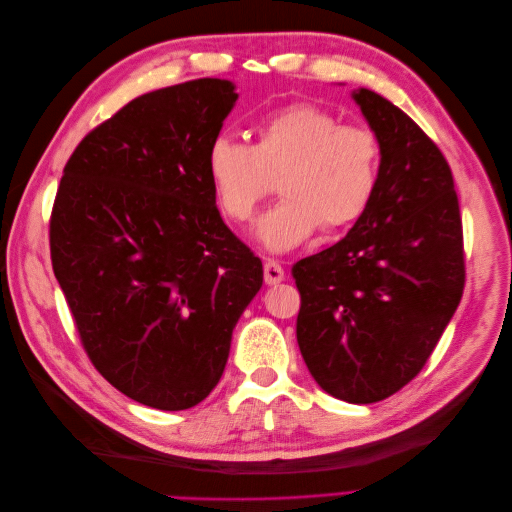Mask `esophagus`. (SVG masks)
<instances>
[{"label":"esophagus","mask_w":512,"mask_h":512,"mask_svg":"<svg viewBox=\"0 0 512 512\" xmlns=\"http://www.w3.org/2000/svg\"><path fill=\"white\" fill-rule=\"evenodd\" d=\"M284 280H286V273H284L280 262L267 260V262H265V282H267L269 286H275V284H280V282H284Z\"/></svg>","instance_id":"obj_1"}]
</instances>
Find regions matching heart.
<instances>
[{
	"instance_id": "1",
	"label": "heart",
	"mask_w": 512,
	"mask_h": 512,
	"mask_svg": "<svg viewBox=\"0 0 512 512\" xmlns=\"http://www.w3.org/2000/svg\"><path fill=\"white\" fill-rule=\"evenodd\" d=\"M252 145L215 136L207 175L220 209L247 222L280 181V203L256 224L271 252H290L322 226L337 232L359 222L374 200L382 173V143L367 126L342 123L318 104H288L262 117Z\"/></svg>"
}]
</instances>
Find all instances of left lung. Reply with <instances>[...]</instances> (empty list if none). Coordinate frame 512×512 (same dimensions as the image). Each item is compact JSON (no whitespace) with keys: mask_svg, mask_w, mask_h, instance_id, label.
<instances>
[{"mask_svg":"<svg viewBox=\"0 0 512 512\" xmlns=\"http://www.w3.org/2000/svg\"><path fill=\"white\" fill-rule=\"evenodd\" d=\"M382 143L378 192L348 235L292 265L297 342L309 374L348 404L418 376L466 286L463 226L438 145L376 91H354Z\"/></svg>","mask_w":512,"mask_h":512,"instance_id":"left-lung-1","label":"left lung"}]
</instances>
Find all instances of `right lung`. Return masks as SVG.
<instances>
[{"label":"right lung","instance_id":"right-lung-1","mask_svg":"<svg viewBox=\"0 0 512 512\" xmlns=\"http://www.w3.org/2000/svg\"><path fill=\"white\" fill-rule=\"evenodd\" d=\"M235 85L196 79L128 102L70 156L51 262L89 361L117 391L188 410L220 382L262 262L215 207L207 149Z\"/></svg>","mask_w":512,"mask_h":512}]
</instances>
